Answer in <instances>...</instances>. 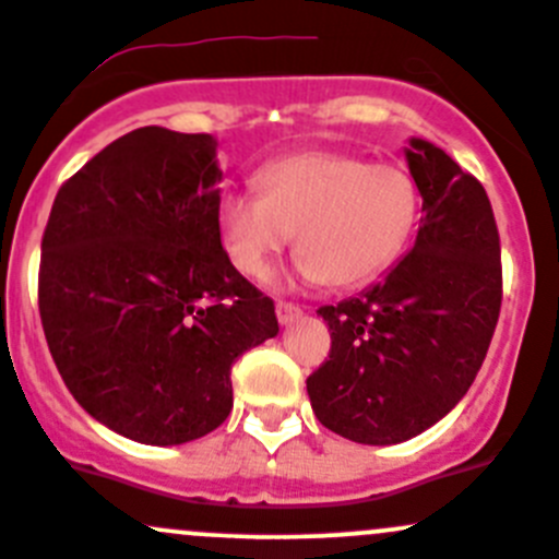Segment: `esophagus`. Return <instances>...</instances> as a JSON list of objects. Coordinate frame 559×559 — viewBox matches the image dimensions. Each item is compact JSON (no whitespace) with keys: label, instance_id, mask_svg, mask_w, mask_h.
Instances as JSON below:
<instances>
[{"label":"esophagus","instance_id":"34e87169","mask_svg":"<svg viewBox=\"0 0 559 559\" xmlns=\"http://www.w3.org/2000/svg\"><path fill=\"white\" fill-rule=\"evenodd\" d=\"M275 316H278L281 324H292V321H295V319H300L302 308L295 306V302L278 300V302H275Z\"/></svg>","mask_w":559,"mask_h":559}]
</instances>
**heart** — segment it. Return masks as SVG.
Masks as SVG:
<instances>
[{"label":"heart","mask_w":559,"mask_h":559,"mask_svg":"<svg viewBox=\"0 0 559 559\" xmlns=\"http://www.w3.org/2000/svg\"><path fill=\"white\" fill-rule=\"evenodd\" d=\"M262 194L229 191L218 233L229 262L253 281L297 240L295 275L335 289L362 286L403 253L419 218V189L397 165L337 151H302L257 175Z\"/></svg>","instance_id":"heart-1"}]
</instances>
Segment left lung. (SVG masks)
<instances>
[{
	"mask_svg": "<svg viewBox=\"0 0 559 559\" xmlns=\"http://www.w3.org/2000/svg\"><path fill=\"white\" fill-rule=\"evenodd\" d=\"M405 162L421 194L414 248L381 284L316 311L332 348L306 381L316 419L368 447L419 436L465 397L503 300L484 186L427 140L411 138Z\"/></svg>",
	"mask_w": 559,
	"mask_h": 559,
	"instance_id": "8db88e82",
	"label": "left lung"
}]
</instances>
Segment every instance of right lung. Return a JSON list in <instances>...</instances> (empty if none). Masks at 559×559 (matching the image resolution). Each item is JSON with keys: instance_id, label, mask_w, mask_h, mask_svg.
<instances>
[{"instance_id": "obj_1", "label": "right lung", "mask_w": 559, "mask_h": 559, "mask_svg": "<svg viewBox=\"0 0 559 559\" xmlns=\"http://www.w3.org/2000/svg\"><path fill=\"white\" fill-rule=\"evenodd\" d=\"M216 140L140 127L56 194L39 319L83 411L123 438L178 447L233 411V362L278 335L270 297L218 233Z\"/></svg>"}]
</instances>
